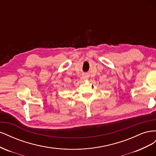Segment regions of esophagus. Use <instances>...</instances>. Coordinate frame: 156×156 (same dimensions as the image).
Returning a JSON list of instances; mask_svg holds the SVG:
<instances>
[{
    "instance_id": "1",
    "label": "esophagus",
    "mask_w": 156,
    "mask_h": 156,
    "mask_svg": "<svg viewBox=\"0 0 156 156\" xmlns=\"http://www.w3.org/2000/svg\"><path fill=\"white\" fill-rule=\"evenodd\" d=\"M83 79H88V76H87V75H83Z\"/></svg>"
}]
</instances>
